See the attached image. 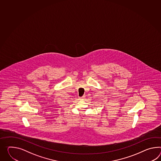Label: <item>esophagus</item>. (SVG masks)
<instances>
[{"mask_svg": "<svg viewBox=\"0 0 161 161\" xmlns=\"http://www.w3.org/2000/svg\"><path fill=\"white\" fill-rule=\"evenodd\" d=\"M84 97H82L80 98V99H81V100H84Z\"/></svg>", "mask_w": 161, "mask_h": 161, "instance_id": "obj_1", "label": "esophagus"}]
</instances>
